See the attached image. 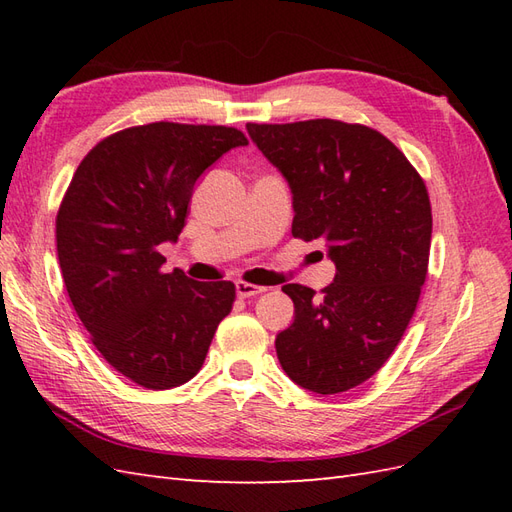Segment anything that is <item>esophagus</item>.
I'll list each match as a JSON object with an SVG mask.
<instances>
[{"mask_svg":"<svg viewBox=\"0 0 512 512\" xmlns=\"http://www.w3.org/2000/svg\"><path fill=\"white\" fill-rule=\"evenodd\" d=\"M235 290H237V297L248 299V297L262 295V292H264L266 288H264V286H255V284H246V281H237V284H235Z\"/></svg>","mask_w":512,"mask_h":512,"instance_id":"1","label":"esophagus"}]
</instances>
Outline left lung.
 <instances>
[{"label": "left lung", "instance_id": "obj_1", "mask_svg": "<svg viewBox=\"0 0 512 512\" xmlns=\"http://www.w3.org/2000/svg\"><path fill=\"white\" fill-rule=\"evenodd\" d=\"M248 136L286 178L292 235L323 237L336 266L321 297L286 284L295 321L277 334L290 380L341 394L372 378L396 350L427 277L431 204L418 171L376 129L332 118L248 123Z\"/></svg>", "mask_w": 512, "mask_h": 512}]
</instances>
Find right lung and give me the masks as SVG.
Instances as JSON below:
<instances>
[{"label": "right lung", "instance_id": "1", "mask_svg": "<svg viewBox=\"0 0 512 512\" xmlns=\"http://www.w3.org/2000/svg\"><path fill=\"white\" fill-rule=\"evenodd\" d=\"M248 145L222 125L149 123L101 140L74 171L57 215L63 284L92 343L147 389L184 385L233 308L231 281L162 273L193 187L226 151Z\"/></svg>", "mask_w": 512, "mask_h": 512}]
</instances>
